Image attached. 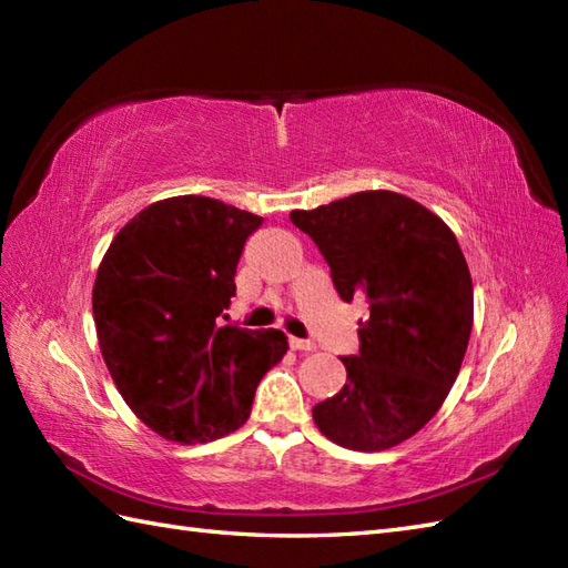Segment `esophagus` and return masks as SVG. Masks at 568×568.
I'll return each mask as SVG.
<instances>
[{
    "instance_id": "1",
    "label": "esophagus",
    "mask_w": 568,
    "mask_h": 568,
    "mask_svg": "<svg viewBox=\"0 0 568 568\" xmlns=\"http://www.w3.org/2000/svg\"><path fill=\"white\" fill-rule=\"evenodd\" d=\"M291 348L293 352H315V342H307V339H295V336H291Z\"/></svg>"
}]
</instances>
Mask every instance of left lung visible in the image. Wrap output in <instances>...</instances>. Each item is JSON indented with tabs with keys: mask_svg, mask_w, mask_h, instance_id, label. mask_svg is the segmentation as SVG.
Listing matches in <instances>:
<instances>
[{
	"mask_svg": "<svg viewBox=\"0 0 568 568\" xmlns=\"http://www.w3.org/2000/svg\"><path fill=\"white\" fill-rule=\"evenodd\" d=\"M332 268L342 300L366 297L344 388L312 407L317 429L354 452L413 437L449 395L474 327V283L442 216L393 190L293 210Z\"/></svg>",
	"mask_w": 568,
	"mask_h": 568,
	"instance_id": "obj_1",
	"label": "left lung"
}]
</instances>
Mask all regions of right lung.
<instances>
[{
    "label": "right lung",
    "instance_id": "1",
    "mask_svg": "<svg viewBox=\"0 0 568 568\" xmlns=\"http://www.w3.org/2000/svg\"><path fill=\"white\" fill-rule=\"evenodd\" d=\"M256 216L202 195L149 204L112 239L92 287L100 352L143 425L168 442L236 432L287 352L281 329L216 327Z\"/></svg>",
    "mask_w": 568,
    "mask_h": 568
}]
</instances>
